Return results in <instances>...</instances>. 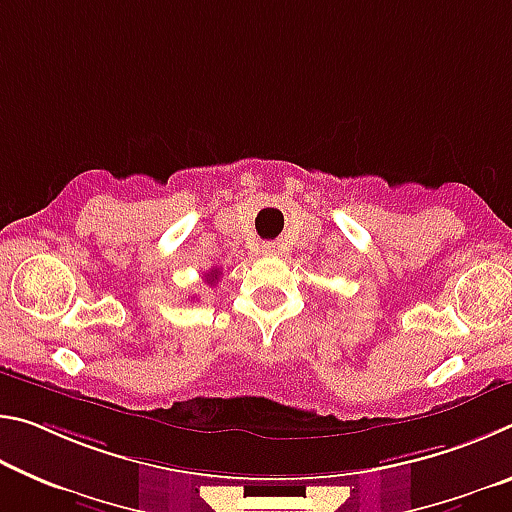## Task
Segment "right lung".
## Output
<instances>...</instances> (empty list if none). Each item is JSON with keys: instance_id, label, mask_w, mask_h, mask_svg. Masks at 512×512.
Instances as JSON below:
<instances>
[{"instance_id": "right-lung-1", "label": "right lung", "mask_w": 512, "mask_h": 512, "mask_svg": "<svg viewBox=\"0 0 512 512\" xmlns=\"http://www.w3.org/2000/svg\"><path fill=\"white\" fill-rule=\"evenodd\" d=\"M219 275H221V271H216V268H212V271L210 273H207V282H216V280H219Z\"/></svg>"}]
</instances>
